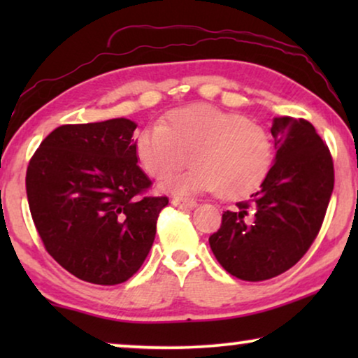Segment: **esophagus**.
<instances>
[{
	"instance_id": "obj_1",
	"label": "esophagus",
	"mask_w": 358,
	"mask_h": 358,
	"mask_svg": "<svg viewBox=\"0 0 358 358\" xmlns=\"http://www.w3.org/2000/svg\"><path fill=\"white\" fill-rule=\"evenodd\" d=\"M171 203L174 205V207L178 208H194L195 205H197V202L192 199H185V197H173V200H171Z\"/></svg>"
}]
</instances>
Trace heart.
<instances>
[{
	"mask_svg": "<svg viewBox=\"0 0 358 358\" xmlns=\"http://www.w3.org/2000/svg\"><path fill=\"white\" fill-rule=\"evenodd\" d=\"M134 148L141 169L155 179L182 169L192 156L194 168L166 182L176 194L246 197L261 187L273 163L272 136L262 125L207 104L182 107L163 125L145 127Z\"/></svg>",
	"mask_w": 358,
	"mask_h": 358,
	"instance_id": "1",
	"label": "heart"
}]
</instances>
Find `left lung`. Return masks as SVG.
<instances>
[{"instance_id": "8db88e82", "label": "left lung", "mask_w": 358, "mask_h": 358, "mask_svg": "<svg viewBox=\"0 0 358 358\" xmlns=\"http://www.w3.org/2000/svg\"><path fill=\"white\" fill-rule=\"evenodd\" d=\"M271 131L277 153L261 190L227 210L208 238L220 266L248 282L280 275L305 256L334 189L331 153L310 122L275 117Z\"/></svg>"}]
</instances>
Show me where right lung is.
I'll list each match as a JSON object with an SVG mask.
<instances>
[{
  "instance_id": "add662e5",
  "label": "right lung",
  "mask_w": 358,
  "mask_h": 358,
  "mask_svg": "<svg viewBox=\"0 0 358 358\" xmlns=\"http://www.w3.org/2000/svg\"><path fill=\"white\" fill-rule=\"evenodd\" d=\"M135 122L62 125L29 163L31 215L47 252L81 280L117 285L153 246L168 197H140L151 185L134 148Z\"/></svg>"
}]
</instances>
